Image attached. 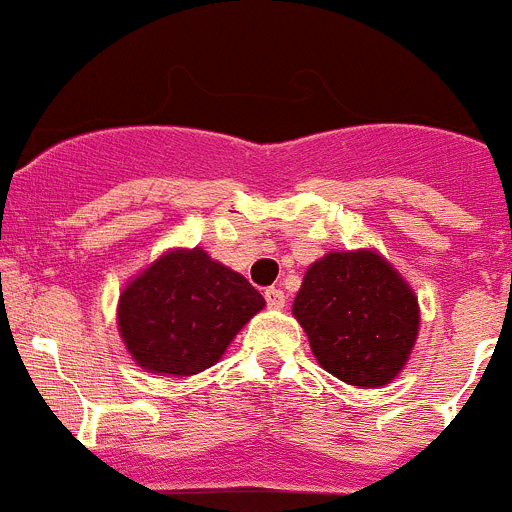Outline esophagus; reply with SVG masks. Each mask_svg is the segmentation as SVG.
<instances>
[{"label":"esophagus","mask_w":512,"mask_h":512,"mask_svg":"<svg viewBox=\"0 0 512 512\" xmlns=\"http://www.w3.org/2000/svg\"><path fill=\"white\" fill-rule=\"evenodd\" d=\"M265 299H267V307L270 309H282L285 307V292L277 287L265 289Z\"/></svg>","instance_id":"34e87169"}]
</instances>
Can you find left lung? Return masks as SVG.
I'll list each match as a JSON object with an SVG mask.
<instances>
[{"mask_svg": "<svg viewBox=\"0 0 512 512\" xmlns=\"http://www.w3.org/2000/svg\"><path fill=\"white\" fill-rule=\"evenodd\" d=\"M292 314L319 366L359 389L391 384L421 327L414 287L374 247L327 252L312 262Z\"/></svg>", "mask_w": 512, "mask_h": 512, "instance_id": "left-lung-1", "label": "left lung"}]
</instances>
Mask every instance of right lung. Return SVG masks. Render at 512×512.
<instances>
[{"label": "right lung", "instance_id": "right-lung-1", "mask_svg": "<svg viewBox=\"0 0 512 512\" xmlns=\"http://www.w3.org/2000/svg\"><path fill=\"white\" fill-rule=\"evenodd\" d=\"M265 297L203 247H173L121 289L116 324L128 354L158 376H193L223 359Z\"/></svg>", "mask_w": 512, "mask_h": 512}]
</instances>
